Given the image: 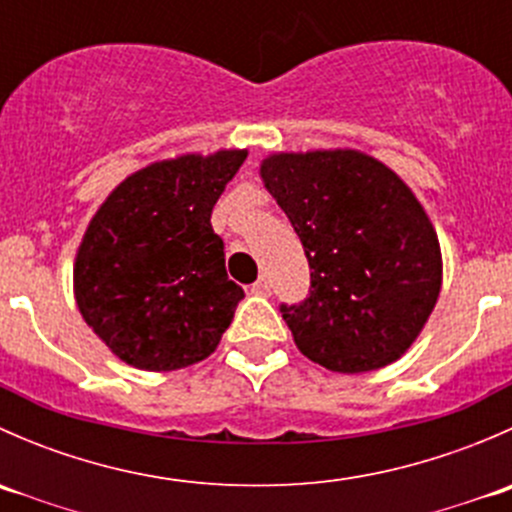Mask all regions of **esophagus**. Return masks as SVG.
I'll list each match as a JSON object with an SVG mask.
<instances>
[{"instance_id": "esophagus-1", "label": "esophagus", "mask_w": 512, "mask_h": 512, "mask_svg": "<svg viewBox=\"0 0 512 512\" xmlns=\"http://www.w3.org/2000/svg\"><path fill=\"white\" fill-rule=\"evenodd\" d=\"M250 292H252V294H260V297H270V292H272V285H270V280H267V277L262 275L260 280H257L255 285L250 287Z\"/></svg>"}]
</instances>
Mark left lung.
<instances>
[{
    "mask_svg": "<svg viewBox=\"0 0 512 512\" xmlns=\"http://www.w3.org/2000/svg\"><path fill=\"white\" fill-rule=\"evenodd\" d=\"M260 175L312 270L307 297L280 304L299 352L342 374L399 359L441 292L436 230L409 185L349 148L275 153Z\"/></svg>",
    "mask_w": 512,
    "mask_h": 512,
    "instance_id": "8db88e82",
    "label": "left lung"
}]
</instances>
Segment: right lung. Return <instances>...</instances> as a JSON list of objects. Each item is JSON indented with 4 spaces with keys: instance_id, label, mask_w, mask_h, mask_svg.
Instances as JSON below:
<instances>
[{
    "instance_id": "right-lung-1",
    "label": "right lung",
    "mask_w": 512,
    "mask_h": 512,
    "mask_svg": "<svg viewBox=\"0 0 512 512\" xmlns=\"http://www.w3.org/2000/svg\"><path fill=\"white\" fill-rule=\"evenodd\" d=\"M247 151L180 156L128 175L76 252L81 317L126 364L173 371L203 361L245 297L210 225Z\"/></svg>"
}]
</instances>
